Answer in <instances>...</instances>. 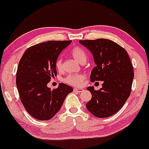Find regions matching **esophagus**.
<instances>
[{
    "label": "esophagus",
    "mask_w": 149,
    "mask_h": 149,
    "mask_svg": "<svg viewBox=\"0 0 149 149\" xmlns=\"http://www.w3.org/2000/svg\"><path fill=\"white\" fill-rule=\"evenodd\" d=\"M83 91V89L82 88H74V92L75 93H82Z\"/></svg>",
    "instance_id": "1"
}]
</instances>
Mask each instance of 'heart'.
Wrapping results in <instances>:
<instances>
[{"label": "heart", "mask_w": 149, "mask_h": 149, "mask_svg": "<svg viewBox=\"0 0 149 149\" xmlns=\"http://www.w3.org/2000/svg\"><path fill=\"white\" fill-rule=\"evenodd\" d=\"M71 54L79 63L84 64L87 60V54L85 50L79 47H75L72 49ZM55 67L59 71L62 70V60L59 58L55 62ZM85 75L82 74H70L64 78V81L66 83L73 86H81L83 83Z\"/></svg>", "instance_id": "heart-1"}]
</instances>
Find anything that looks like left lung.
<instances>
[{"instance_id": "1", "label": "left lung", "mask_w": 149, "mask_h": 149, "mask_svg": "<svg viewBox=\"0 0 149 149\" xmlns=\"http://www.w3.org/2000/svg\"><path fill=\"white\" fill-rule=\"evenodd\" d=\"M93 54L96 67L90 81H103L102 88L88 87L92 99L86 108L93 116L107 118L117 113L129 97L134 77L133 68L127 52L114 41L105 39L79 40Z\"/></svg>"}]
</instances>
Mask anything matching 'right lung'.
Segmentation results:
<instances>
[{
  "label": "right lung",
  "instance_id": "obj_1",
  "mask_svg": "<svg viewBox=\"0 0 149 149\" xmlns=\"http://www.w3.org/2000/svg\"><path fill=\"white\" fill-rule=\"evenodd\" d=\"M72 41H48L29 47L20 60L16 86L26 111L39 120L51 119L60 110L72 87L60 83L57 88L47 87L56 75L55 62L59 54Z\"/></svg>",
  "mask_w": 149,
  "mask_h": 149
}]
</instances>
